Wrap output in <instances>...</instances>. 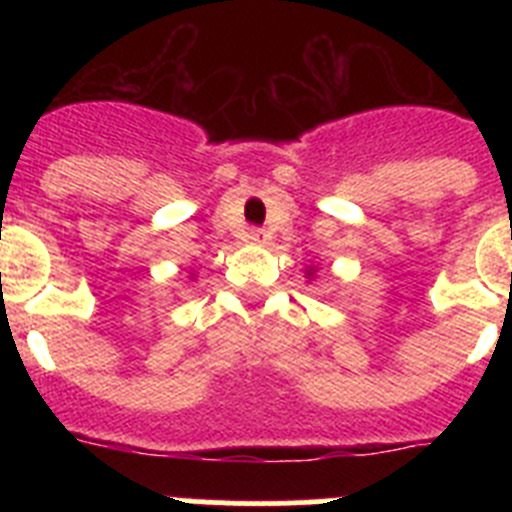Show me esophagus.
Here are the masks:
<instances>
[{
    "mask_svg": "<svg viewBox=\"0 0 512 512\" xmlns=\"http://www.w3.org/2000/svg\"><path fill=\"white\" fill-rule=\"evenodd\" d=\"M248 238H251L253 243H264L266 241V233L261 228H251V233H248Z\"/></svg>",
    "mask_w": 512,
    "mask_h": 512,
    "instance_id": "obj_1",
    "label": "esophagus"
}]
</instances>
